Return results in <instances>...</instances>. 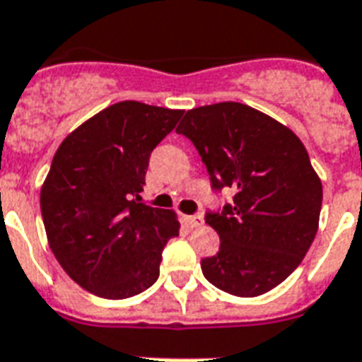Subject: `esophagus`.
<instances>
[{"instance_id":"34e87169","label":"esophagus","mask_w":362,"mask_h":362,"mask_svg":"<svg viewBox=\"0 0 362 362\" xmlns=\"http://www.w3.org/2000/svg\"><path fill=\"white\" fill-rule=\"evenodd\" d=\"M183 219H185V223L189 225V227H200V225L204 223L202 214H194V216H185Z\"/></svg>"}]
</instances>
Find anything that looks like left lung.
<instances>
[{
  "label": "left lung",
  "instance_id": "left-lung-1",
  "mask_svg": "<svg viewBox=\"0 0 362 362\" xmlns=\"http://www.w3.org/2000/svg\"><path fill=\"white\" fill-rule=\"evenodd\" d=\"M197 146L211 187L233 204L206 214L219 252L202 273L227 294L262 296L294 273L319 229L322 183L292 129L243 103L187 110L175 129Z\"/></svg>",
  "mask_w": 362,
  "mask_h": 362
}]
</instances>
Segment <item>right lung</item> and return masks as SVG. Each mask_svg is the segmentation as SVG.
<instances>
[{"instance_id":"1","label":"right lung","mask_w":362,"mask_h":362,"mask_svg":"<svg viewBox=\"0 0 362 362\" xmlns=\"http://www.w3.org/2000/svg\"><path fill=\"white\" fill-rule=\"evenodd\" d=\"M183 110L139 100L110 105L62 141L40 206L57 262L83 290L124 300L152 286L177 216L139 202L154 146Z\"/></svg>"}]
</instances>
